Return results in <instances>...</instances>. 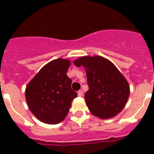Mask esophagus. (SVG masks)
I'll return each mask as SVG.
<instances>
[{
  "mask_svg": "<svg viewBox=\"0 0 154 154\" xmlns=\"http://www.w3.org/2000/svg\"><path fill=\"white\" fill-rule=\"evenodd\" d=\"M77 95H78V97L83 96V91L82 90H79V91L77 92Z\"/></svg>",
  "mask_w": 154,
  "mask_h": 154,
  "instance_id": "esophagus-1",
  "label": "esophagus"
}]
</instances>
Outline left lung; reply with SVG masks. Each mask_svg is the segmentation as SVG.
Wrapping results in <instances>:
<instances>
[{
	"mask_svg": "<svg viewBox=\"0 0 154 154\" xmlns=\"http://www.w3.org/2000/svg\"><path fill=\"white\" fill-rule=\"evenodd\" d=\"M77 67H84L89 90L85 103L92 114L109 119L123 109L129 96L127 80L110 60L101 56H85L73 61Z\"/></svg>",
	"mask_w": 154,
	"mask_h": 154,
	"instance_id": "1",
	"label": "left lung"
}]
</instances>
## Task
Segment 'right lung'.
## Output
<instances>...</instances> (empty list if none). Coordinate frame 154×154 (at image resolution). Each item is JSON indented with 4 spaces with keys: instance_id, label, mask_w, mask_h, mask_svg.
<instances>
[{
    "instance_id": "add662e5",
    "label": "right lung",
    "mask_w": 154,
    "mask_h": 154,
    "mask_svg": "<svg viewBox=\"0 0 154 154\" xmlns=\"http://www.w3.org/2000/svg\"><path fill=\"white\" fill-rule=\"evenodd\" d=\"M70 60L58 58L43 66L25 89V99L32 113L45 124L65 119L77 94L67 76Z\"/></svg>"
}]
</instances>
